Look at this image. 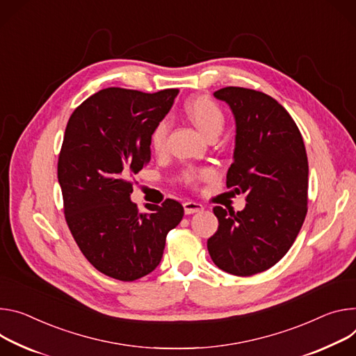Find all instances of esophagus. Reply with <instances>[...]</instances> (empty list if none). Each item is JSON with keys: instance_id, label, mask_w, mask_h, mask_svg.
<instances>
[{"instance_id": "obj_1", "label": "esophagus", "mask_w": 356, "mask_h": 356, "mask_svg": "<svg viewBox=\"0 0 356 356\" xmlns=\"http://www.w3.org/2000/svg\"><path fill=\"white\" fill-rule=\"evenodd\" d=\"M184 207V213L186 214H193V213H199L203 210V206L200 203H196V202H186L183 204Z\"/></svg>"}]
</instances>
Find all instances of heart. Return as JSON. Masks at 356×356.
I'll list each match as a JSON object with an SVG mask.
<instances>
[{
  "instance_id": "1",
  "label": "heart",
  "mask_w": 356,
  "mask_h": 356,
  "mask_svg": "<svg viewBox=\"0 0 356 356\" xmlns=\"http://www.w3.org/2000/svg\"><path fill=\"white\" fill-rule=\"evenodd\" d=\"M186 113L196 124L199 131L207 138L210 135H220L224 127V113L220 106L206 96L191 99L186 105ZM169 134V123L166 119H161L156 123L150 135V146L156 153H163L166 149V140ZM211 169H187L183 175L188 184H196L199 181L213 177Z\"/></svg>"
}]
</instances>
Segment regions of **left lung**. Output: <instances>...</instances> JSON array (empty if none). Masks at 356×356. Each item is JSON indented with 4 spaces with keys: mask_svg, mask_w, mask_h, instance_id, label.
<instances>
[{
    "mask_svg": "<svg viewBox=\"0 0 356 356\" xmlns=\"http://www.w3.org/2000/svg\"><path fill=\"white\" fill-rule=\"evenodd\" d=\"M214 96L236 120L227 187L247 203L237 213L213 209L218 229L207 248L220 270L248 277L275 266L296 241L307 216L308 159L296 122L271 96L237 86Z\"/></svg>",
    "mask_w": 356,
    "mask_h": 356,
    "instance_id": "left-lung-1",
    "label": "left lung"
}]
</instances>
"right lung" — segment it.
I'll return each instance as SVG.
<instances>
[{
  "mask_svg": "<svg viewBox=\"0 0 356 356\" xmlns=\"http://www.w3.org/2000/svg\"><path fill=\"white\" fill-rule=\"evenodd\" d=\"M177 93L108 88L68 120L58 160L65 218L86 260L108 277L135 281L152 273L183 218V206L172 199L140 213L129 181L150 161L152 131Z\"/></svg>",
  "mask_w": 356,
  "mask_h": 356,
  "instance_id": "right-lung-1",
  "label": "right lung"
}]
</instances>
